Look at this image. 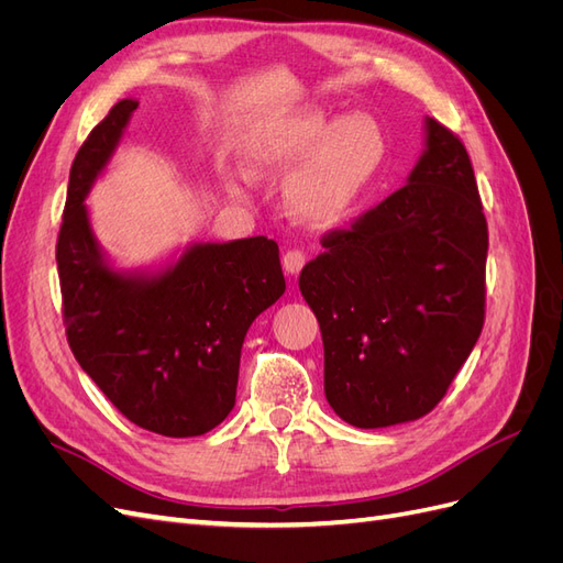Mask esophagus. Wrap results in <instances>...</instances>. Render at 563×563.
Returning a JSON list of instances; mask_svg holds the SVG:
<instances>
[{"mask_svg":"<svg viewBox=\"0 0 563 563\" xmlns=\"http://www.w3.org/2000/svg\"><path fill=\"white\" fill-rule=\"evenodd\" d=\"M305 253L302 251H298V249H294V251H286L284 253V258H282V265H284V269H286V275H291V277H296L298 272L305 267Z\"/></svg>","mask_w":563,"mask_h":563,"instance_id":"1","label":"esophagus"}]
</instances>
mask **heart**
Instances as JSON below:
<instances>
[{"instance_id": "1", "label": "heart", "mask_w": 563, "mask_h": 563, "mask_svg": "<svg viewBox=\"0 0 563 563\" xmlns=\"http://www.w3.org/2000/svg\"><path fill=\"white\" fill-rule=\"evenodd\" d=\"M387 155L380 124L366 112L333 119L319 106H296L267 117L246 143V166L253 176H277L294 168L286 180V203L296 218L314 228L343 220ZM232 195L240 187L228 185Z\"/></svg>"}]
</instances>
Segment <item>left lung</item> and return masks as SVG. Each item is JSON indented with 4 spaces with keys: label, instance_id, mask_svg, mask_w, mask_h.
<instances>
[{
    "label": "left lung",
    "instance_id": "obj_1",
    "mask_svg": "<svg viewBox=\"0 0 563 563\" xmlns=\"http://www.w3.org/2000/svg\"><path fill=\"white\" fill-rule=\"evenodd\" d=\"M300 294L323 340V391L362 430L422 418L484 327L488 228L465 145L424 117L401 190L329 232Z\"/></svg>",
    "mask_w": 563,
    "mask_h": 563
}]
</instances>
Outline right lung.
<instances>
[{
	"mask_svg": "<svg viewBox=\"0 0 563 563\" xmlns=\"http://www.w3.org/2000/svg\"><path fill=\"white\" fill-rule=\"evenodd\" d=\"M135 110L139 100H119L70 168L56 246L67 343L133 424L199 437L234 408L246 331L286 291L279 246L267 236L192 242L157 267H114L87 197Z\"/></svg>",
	"mask_w": 563,
	"mask_h": 563,
	"instance_id": "right-lung-1",
	"label": "right lung"
}]
</instances>
